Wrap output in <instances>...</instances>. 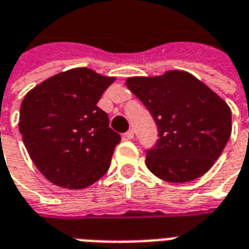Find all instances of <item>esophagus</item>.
Here are the masks:
<instances>
[{"instance_id": "1", "label": "esophagus", "mask_w": 249, "mask_h": 249, "mask_svg": "<svg viewBox=\"0 0 249 249\" xmlns=\"http://www.w3.org/2000/svg\"><path fill=\"white\" fill-rule=\"evenodd\" d=\"M125 139H128V140H132L133 137H135V132H133V129H129L126 133H125Z\"/></svg>"}]
</instances>
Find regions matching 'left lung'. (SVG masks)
Returning <instances> with one entry per match:
<instances>
[{
	"label": "left lung",
	"mask_w": 249,
	"mask_h": 249,
	"mask_svg": "<svg viewBox=\"0 0 249 249\" xmlns=\"http://www.w3.org/2000/svg\"><path fill=\"white\" fill-rule=\"evenodd\" d=\"M125 84L159 128L157 145L146 152L148 169L168 183H188L208 172L232 132L228 104L184 71L128 77Z\"/></svg>",
	"instance_id": "1"
}]
</instances>
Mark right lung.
<instances>
[{
  "instance_id": "1",
  "label": "right lung",
  "mask_w": 249,
  "mask_h": 249,
  "mask_svg": "<svg viewBox=\"0 0 249 249\" xmlns=\"http://www.w3.org/2000/svg\"><path fill=\"white\" fill-rule=\"evenodd\" d=\"M114 80L73 68L26 93L19 133L32 161L52 184L84 189L107 173L121 137L109 128L108 114L97 103Z\"/></svg>"
}]
</instances>
